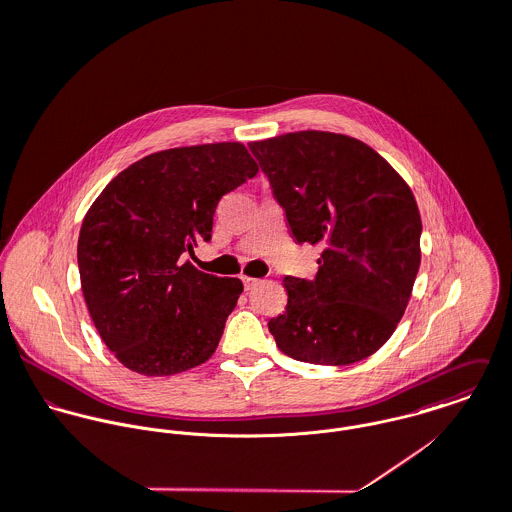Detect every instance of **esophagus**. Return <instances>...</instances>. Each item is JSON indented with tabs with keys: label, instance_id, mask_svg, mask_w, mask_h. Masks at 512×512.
I'll list each match as a JSON object with an SVG mask.
<instances>
[{
	"label": "esophagus",
	"instance_id": "obj_1",
	"mask_svg": "<svg viewBox=\"0 0 512 512\" xmlns=\"http://www.w3.org/2000/svg\"><path fill=\"white\" fill-rule=\"evenodd\" d=\"M242 284H244L246 290H252V288H256L260 284V280L258 278H250V276H242Z\"/></svg>",
	"mask_w": 512,
	"mask_h": 512
}]
</instances>
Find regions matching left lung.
I'll return each mask as SVG.
<instances>
[{
    "instance_id": "obj_1",
    "label": "left lung",
    "mask_w": 512,
    "mask_h": 512,
    "mask_svg": "<svg viewBox=\"0 0 512 512\" xmlns=\"http://www.w3.org/2000/svg\"><path fill=\"white\" fill-rule=\"evenodd\" d=\"M295 242L321 244L313 282L286 278V311L268 329L288 357L359 363L396 331L420 270L412 189L365 142L303 130L252 142Z\"/></svg>"
}]
</instances>
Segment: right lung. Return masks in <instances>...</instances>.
I'll use <instances>...</instances> for the list:
<instances>
[{
	"label": "right lung",
	"instance_id": "obj_1",
	"mask_svg": "<svg viewBox=\"0 0 512 512\" xmlns=\"http://www.w3.org/2000/svg\"><path fill=\"white\" fill-rule=\"evenodd\" d=\"M256 173L240 142L173 147L118 173L90 205L76 250L80 288L126 368L171 376L213 357L244 288L181 258L211 240L222 195Z\"/></svg>",
	"mask_w": 512,
	"mask_h": 512
}]
</instances>
